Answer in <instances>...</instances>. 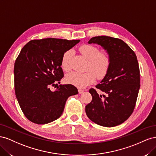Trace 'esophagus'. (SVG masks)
<instances>
[{
	"instance_id": "esophagus-1",
	"label": "esophagus",
	"mask_w": 156,
	"mask_h": 156,
	"mask_svg": "<svg viewBox=\"0 0 156 156\" xmlns=\"http://www.w3.org/2000/svg\"><path fill=\"white\" fill-rule=\"evenodd\" d=\"M78 92H79V94H82V93L84 92V90L79 88V89H78Z\"/></svg>"
}]
</instances>
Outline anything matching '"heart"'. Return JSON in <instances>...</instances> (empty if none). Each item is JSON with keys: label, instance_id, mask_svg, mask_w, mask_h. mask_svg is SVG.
<instances>
[{"label": "heart", "instance_id": "b5f03b06", "mask_svg": "<svg viewBox=\"0 0 156 156\" xmlns=\"http://www.w3.org/2000/svg\"><path fill=\"white\" fill-rule=\"evenodd\" d=\"M79 51L88 59L84 72H72L66 76V83L83 88L95 81L96 77L101 79L107 75L111 65V57L107 52L100 51L96 46L84 44L79 48ZM73 51L69 49L64 52L61 58V68L68 72L70 69V59Z\"/></svg>", "mask_w": 156, "mask_h": 156}]
</instances>
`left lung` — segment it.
<instances>
[{"label":"left lung","mask_w":156,"mask_h":156,"mask_svg":"<svg viewBox=\"0 0 156 156\" xmlns=\"http://www.w3.org/2000/svg\"><path fill=\"white\" fill-rule=\"evenodd\" d=\"M89 44L104 48L111 57L107 75L96 86L103 94L90 88L92 101L85 111L89 119L98 125L114 127L124 122L133 113L140 88V70L135 52L120 39L93 37Z\"/></svg>","instance_id":"obj_1"}]
</instances>
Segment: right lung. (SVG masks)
Returning <instances> with one entry per match:
<instances>
[{"mask_svg": "<svg viewBox=\"0 0 156 156\" xmlns=\"http://www.w3.org/2000/svg\"><path fill=\"white\" fill-rule=\"evenodd\" d=\"M79 40H32L23 47L14 64V86L23 114L33 123L45 124L62 115L67 99L78 94L72 84L57 83L64 77L61 58Z\"/></svg>", "mask_w": 156, "mask_h": 156, "instance_id": "1", "label": "right lung"}]
</instances>
